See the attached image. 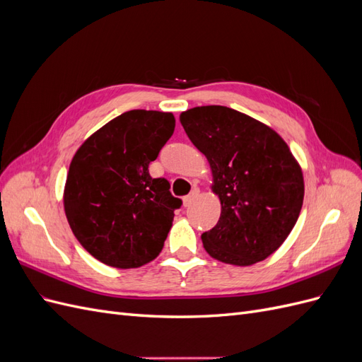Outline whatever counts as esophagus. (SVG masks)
I'll list each match as a JSON object with an SVG mask.
<instances>
[{
	"label": "esophagus",
	"mask_w": 362,
	"mask_h": 362,
	"mask_svg": "<svg viewBox=\"0 0 362 362\" xmlns=\"http://www.w3.org/2000/svg\"><path fill=\"white\" fill-rule=\"evenodd\" d=\"M198 194H199V190L198 189H193V192L189 196H185V198L182 199V205L184 206H189L196 198H198Z\"/></svg>",
	"instance_id": "obj_1"
}]
</instances>
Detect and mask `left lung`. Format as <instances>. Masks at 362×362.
<instances>
[{"instance_id": "1", "label": "left lung", "mask_w": 362, "mask_h": 362, "mask_svg": "<svg viewBox=\"0 0 362 362\" xmlns=\"http://www.w3.org/2000/svg\"><path fill=\"white\" fill-rule=\"evenodd\" d=\"M180 120L210 164L211 192L221 201L217 225L202 234L208 255L240 267L264 261L300 214L299 161L275 129L234 108L194 107Z\"/></svg>"}]
</instances>
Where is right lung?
I'll return each instance as SVG.
<instances>
[{
	"mask_svg": "<svg viewBox=\"0 0 362 362\" xmlns=\"http://www.w3.org/2000/svg\"><path fill=\"white\" fill-rule=\"evenodd\" d=\"M169 112L129 110L112 119L76 149L63 190L68 223L92 257L116 269H136L158 257L181 199L149 163L170 139Z\"/></svg>",
	"mask_w": 362,
	"mask_h": 362,
	"instance_id": "right-lung-1",
	"label": "right lung"
}]
</instances>
